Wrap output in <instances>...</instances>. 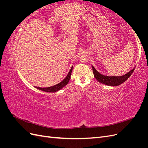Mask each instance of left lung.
<instances>
[{
    "label": "left lung",
    "instance_id": "obj_1",
    "mask_svg": "<svg viewBox=\"0 0 148 148\" xmlns=\"http://www.w3.org/2000/svg\"><path fill=\"white\" fill-rule=\"evenodd\" d=\"M92 69L93 71L94 76H95V78L99 83L107 85V86H119V85L121 84H122L123 82L126 81L130 77L132 74L133 73V71L135 70V66L127 73L122 76H118V77H116V76H106L104 75H102L99 72H98L92 65Z\"/></svg>",
    "mask_w": 148,
    "mask_h": 148
}]
</instances>
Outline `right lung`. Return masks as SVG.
<instances>
[{"instance_id": "obj_1", "label": "right lung", "mask_w": 148, "mask_h": 148, "mask_svg": "<svg viewBox=\"0 0 148 148\" xmlns=\"http://www.w3.org/2000/svg\"><path fill=\"white\" fill-rule=\"evenodd\" d=\"M72 69H73V66H71V68L70 70L69 71V73L67 74L66 77L63 80H62L61 82L54 85V86L47 87V88H40V87L35 86V88H37L38 89H39V90H41V91H42L44 92H55L59 91L60 89H61L62 88H63L65 86H66V85L69 82L70 77H71V71H72Z\"/></svg>"}]
</instances>
